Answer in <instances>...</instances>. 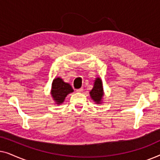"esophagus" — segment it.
Here are the masks:
<instances>
[{"label": "esophagus", "instance_id": "34e87169", "mask_svg": "<svg viewBox=\"0 0 160 160\" xmlns=\"http://www.w3.org/2000/svg\"><path fill=\"white\" fill-rule=\"evenodd\" d=\"M83 89H84L83 87H81V88L76 89V92H83Z\"/></svg>", "mask_w": 160, "mask_h": 160}]
</instances>
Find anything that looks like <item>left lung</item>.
<instances>
[{"mask_svg":"<svg viewBox=\"0 0 160 160\" xmlns=\"http://www.w3.org/2000/svg\"><path fill=\"white\" fill-rule=\"evenodd\" d=\"M89 94H90L91 98H92L94 101H95L97 103H100L102 95H103V88H102V81L100 78H96L93 89L90 91Z\"/></svg>","mask_w":160,"mask_h":160,"instance_id":"8db88e82","label":"left lung"}]
</instances>
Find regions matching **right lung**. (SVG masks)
<instances>
[{
  "mask_svg": "<svg viewBox=\"0 0 160 160\" xmlns=\"http://www.w3.org/2000/svg\"><path fill=\"white\" fill-rule=\"evenodd\" d=\"M73 92V89L71 85L63 82L62 78H57L54 79L52 83V95L57 104L62 103L64 101L65 98L69 93Z\"/></svg>",
  "mask_w": 160,
  "mask_h": 160,
  "instance_id": "right-lung-1",
  "label": "right lung"
}]
</instances>
